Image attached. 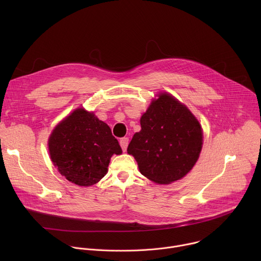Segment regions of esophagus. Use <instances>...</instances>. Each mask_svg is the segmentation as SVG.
<instances>
[{"label":"esophagus","mask_w":261,"mask_h":261,"mask_svg":"<svg viewBox=\"0 0 261 261\" xmlns=\"http://www.w3.org/2000/svg\"><path fill=\"white\" fill-rule=\"evenodd\" d=\"M120 144H121V146H122V148H123V151L126 152L127 147H128V144H129V138H128V137H123V138H121V139H120Z\"/></svg>","instance_id":"1"}]
</instances>
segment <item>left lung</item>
Masks as SVG:
<instances>
[{"label": "left lung", "instance_id": "left-lung-1", "mask_svg": "<svg viewBox=\"0 0 261 261\" xmlns=\"http://www.w3.org/2000/svg\"><path fill=\"white\" fill-rule=\"evenodd\" d=\"M127 152L142 175L157 184H170L187 174L202 147V131L190 110L168 94L154 100L140 119Z\"/></svg>", "mask_w": 261, "mask_h": 261}]
</instances>
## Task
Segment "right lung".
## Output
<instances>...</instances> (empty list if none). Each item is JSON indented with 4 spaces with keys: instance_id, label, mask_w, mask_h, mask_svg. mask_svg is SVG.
I'll return each instance as SVG.
<instances>
[{
    "instance_id": "1",
    "label": "right lung",
    "mask_w": 261,
    "mask_h": 261,
    "mask_svg": "<svg viewBox=\"0 0 261 261\" xmlns=\"http://www.w3.org/2000/svg\"><path fill=\"white\" fill-rule=\"evenodd\" d=\"M48 147L60 173L73 184L89 187L107 172L109 160L122 148L107 124L79 108L53 131Z\"/></svg>"
}]
</instances>
